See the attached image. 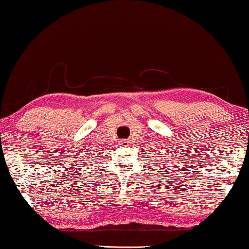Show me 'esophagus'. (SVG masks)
Masks as SVG:
<instances>
[{"mask_svg": "<svg viewBox=\"0 0 249 249\" xmlns=\"http://www.w3.org/2000/svg\"><path fill=\"white\" fill-rule=\"evenodd\" d=\"M127 142H128L127 141H121L120 144H121V145H127Z\"/></svg>", "mask_w": 249, "mask_h": 249, "instance_id": "1", "label": "esophagus"}]
</instances>
